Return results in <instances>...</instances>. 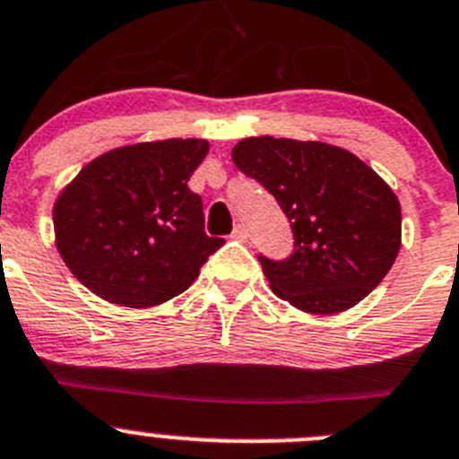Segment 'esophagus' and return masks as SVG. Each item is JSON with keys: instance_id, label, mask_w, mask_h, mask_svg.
I'll list each match as a JSON object with an SVG mask.
<instances>
[{"instance_id": "obj_1", "label": "esophagus", "mask_w": 459, "mask_h": 459, "mask_svg": "<svg viewBox=\"0 0 459 459\" xmlns=\"http://www.w3.org/2000/svg\"><path fill=\"white\" fill-rule=\"evenodd\" d=\"M247 237H250V234H247V227L243 225V222H238V225L234 227L232 238H238V241H247Z\"/></svg>"}]
</instances>
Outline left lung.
Wrapping results in <instances>:
<instances>
[{
	"label": "left lung",
	"mask_w": 459,
	"mask_h": 459,
	"mask_svg": "<svg viewBox=\"0 0 459 459\" xmlns=\"http://www.w3.org/2000/svg\"><path fill=\"white\" fill-rule=\"evenodd\" d=\"M232 160L290 221L292 255H259L279 299L329 316L368 298L390 273L401 247V207L365 161L329 143L274 137L243 139Z\"/></svg>",
	"instance_id": "1"
}]
</instances>
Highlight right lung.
Instances as JSON below:
<instances>
[{
  "label": "right lung",
  "mask_w": 459,
  "mask_h": 459,
  "mask_svg": "<svg viewBox=\"0 0 459 459\" xmlns=\"http://www.w3.org/2000/svg\"><path fill=\"white\" fill-rule=\"evenodd\" d=\"M207 152L204 139H164L90 161L54 207L56 246L74 277L128 308L185 292L225 243L207 237L203 198L186 186Z\"/></svg>",
  "instance_id": "add662e5"
}]
</instances>
